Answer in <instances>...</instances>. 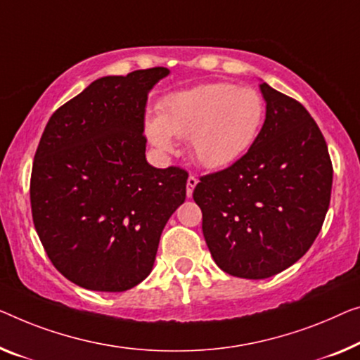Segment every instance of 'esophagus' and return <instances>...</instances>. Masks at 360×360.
<instances>
[{
    "instance_id": "esophagus-1",
    "label": "esophagus",
    "mask_w": 360,
    "mask_h": 360,
    "mask_svg": "<svg viewBox=\"0 0 360 360\" xmlns=\"http://www.w3.org/2000/svg\"><path fill=\"white\" fill-rule=\"evenodd\" d=\"M197 178L195 176H189V178H187V197H192V192H194V187L197 186Z\"/></svg>"
}]
</instances>
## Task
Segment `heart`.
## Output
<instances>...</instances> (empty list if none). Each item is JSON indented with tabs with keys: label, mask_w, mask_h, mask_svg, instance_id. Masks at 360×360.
<instances>
[{
	"label": "heart",
	"mask_w": 360,
	"mask_h": 360,
	"mask_svg": "<svg viewBox=\"0 0 360 360\" xmlns=\"http://www.w3.org/2000/svg\"><path fill=\"white\" fill-rule=\"evenodd\" d=\"M265 116L262 95L250 87L214 82L165 96L146 132L160 150L173 148V136L191 139L192 153L207 169H223L243 158L259 136Z\"/></svg>",
	"instance_id": "b5f03b06"
}]
</instances>
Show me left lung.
Wrapping results in <instances>:
<instances>
[{
  "instance_id": "1",
  "label": "left lung",
  "mask_w": 360,
  "mask_h": 360,
  "mask_svg": "<svg viewBox=\"0 0 360 360\" xmlns=\"http://www.w3.org/2000/svg\"><path fill=\"white\" fill-rule=\"evenodd\" d=\"M260 90L266 115L255 142L194 189L214 264L248 280L276 275L310 249L333 182L328 147L309 111L265 82Z\"/></svg>"
}]
</instances>
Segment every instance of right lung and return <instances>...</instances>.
Segmentation results:
<instances>
[{"label": "right lung", "instance_id": "obj_1", "mask_svg": "<svg viewBox=\"0 0 360 360\" xmlns=\"http://www.w3.org/2000/svg\"><path fill=\"white\" fill-rule=\"evenodd\" d=\"M169 69L94 80L48 121L30 178L32 218L69 281L122 292L146 280L160 236L186 200L187 173L147 163L148 92Z\"/></svg>", "mask_w": 360, "mask_h": 360}]
</instances>
